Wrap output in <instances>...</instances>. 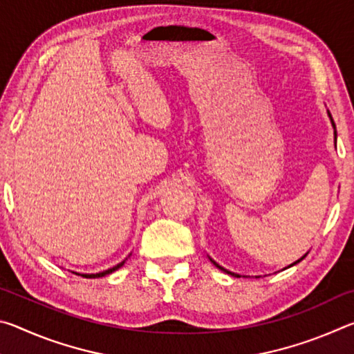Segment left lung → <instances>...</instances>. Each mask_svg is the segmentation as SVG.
<instances>
[{"instance_id":"1","label":"left lung","mask_w":354,"mask_h":354,"mask_svg":"<svg viewBox=\"0 0 354 354\" xmlns=\"http://www.w3.org/2000/svg\"><path fill=\"white\" fill-rule=\"evenodd\" d=\"M328 115H329V120H331V124H333V128H334V142H335V140H337V131H335V124H334V120H333V117H331V113H329V111H328ZM304 257H306V254H304V256L301 257V259H298L297 262H299V261H303V259H304ZM211 261H212V259H211ZM212 262H214V266H215V267H218V268H220V270H223V272H227V270H225V268H223V267H220V266H218V263H217V262H215V261H212ZM297 262H293V263H292V266H295V263H297ZM292 266H290V267H292ZM227 273H231V272H227ZM231 274H234V277H237V278H239V274H236V273H231Z\"/></svg>"}]
</instances>
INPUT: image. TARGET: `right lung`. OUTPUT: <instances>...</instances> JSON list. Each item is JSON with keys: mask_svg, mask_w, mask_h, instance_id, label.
<instances>
[{"mask_svg": "<svg viewBox=\"0 0 354 354\" xmlns=\"http://www.w3.org/2000/svg\"><path fill=\"white\" fill-rule=\"evenodd\" d=\"M124 263V261L123 262H120V263H117L115 267H112V268H107V270H104V272H100V273H92V274H81V277H84V278H103V277H106V274H109V273H112V272H115V270H118L120 267H122ZM76 274H80V273H76Z\"/></svg>", "mask_w": 354, "mask_h": 354, "instance_id": "obj_1", "label": "right lung"}]
</instances>
